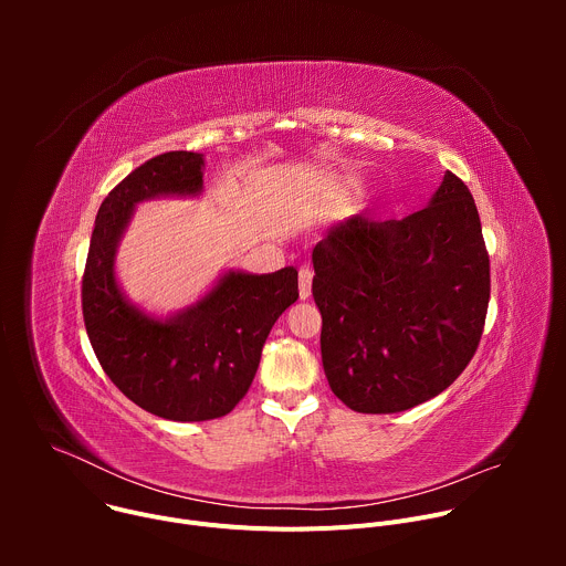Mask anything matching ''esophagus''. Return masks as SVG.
<instances>
[{
  "label": "esophagus",
  "instance_id": "esophagus-1",
  "mask_svg": "<svg viewBox=\"0 0 566 566\" xmlns=\"http://www.w3.org/2000/svg\"><path fill=\"white\" fill-rule=\"evenodd\" d=\"M311 282H313V273L308 269H300V273H297L300 300H308L311 297Z\"/></svg>",
  "mask_w": 566,
  "mask_h": 566
}]
</instances>
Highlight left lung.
Masks as SVG:
<instances>
[{"instance_id": "1", "label": "left lung", "mask_w": 566, "mask_h": 566, "mask_svg": "<svg viewBox=\"0 0 566 566\" xmlns=\"http://www.w3.org/2000/svg\"><path fill=\"white\" fill-rule=\"evenodd\" d=\"M319 352L332 391L363 415L410 410L450 387L474 356L491 262L468 186L446 172L428 208L360 214L313 249Z\"/></svg>"}]
</instances>
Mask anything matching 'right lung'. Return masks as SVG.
I'll return each instance as SVG.
<instances>
[{
  "label": "right lung",
  "instance_id": "obj_1",
  "mask_svg": "<svg viewBox=\"0 0 566 566\" xmlns=\"http://www.w3.org/2000/svg\"><path fill=\"white\" fill-rule=\"evenodd\" d=\"M203 156L158 154L101 203L83 275V315L96 358L138 408L168 421L226 417L247 396L275 319L297 300V271H228L197 304L154 317L123 295L114 258L134 206L154 197H197Z\"/></svg>",
  "mask_w": 566,
  "mask_h": 566
}]
</instances>
